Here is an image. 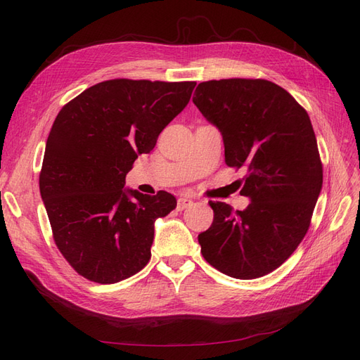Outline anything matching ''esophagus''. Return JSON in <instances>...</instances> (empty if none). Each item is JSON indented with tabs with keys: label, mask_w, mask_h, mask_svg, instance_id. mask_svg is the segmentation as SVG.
Instances as JSON below:
<instances>
[{
	"label": "esophagus",
	"mask_w": 360,
	"mask_h": 360,
	"mask_svg": "<svg viewBox=\"0 0 360 360\" xmlns=\"http://www.w3.org/2000/svg\"><path fill=\"white\" fill-rule=\"evenodd\" d=\"M193 202H192V200H189V198H179V201H177V209L179 210H184V209H188V207H191Z\"/></svg>",
	"instance_id": "34e87169"
}]
</instances>
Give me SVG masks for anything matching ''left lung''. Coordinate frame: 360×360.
I'll return each instance as SVG.
<instances>
[{
	"instance_id": "left-lung-1",
	"label": "left lung",
	"mask_w": 360,
	"mask_h": 360,
	"mask_svg": "<svg viewBox=\"0 0 360 360\" xmlns=\"http://www.w3.org/2000/svg\"><path fill=\"white\" fill-rule=\"evenodd\" d=\"M221 130L225 163L245 168L243 212L209 201L213 224L198 236L204 259L222 274L255 279L278 269L307 234L323 184L311 120L294 97L267 79L198 84L192 97Z\"/></svg>"
}]
</instances>
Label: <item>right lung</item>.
Listing matches in <instances>:
<instances>
[{
    "label": "right lung",
    "instance_id": "add662e5",
    "mask_svg": "<svg viewBox=\"0 0 360 360\" xmlns=\"http://www.w3.org/2000/svg\"><path fill=\"white\" fill-rule=\"evenodd\" d=\"M197 82L117 78L61 108L39 176L52 237L76 274L115 284L144 269L155 221L176 209L174 195L126 191L141 153L189 103Z\"/></svg>",
    "mask_w": 360,
    "mask_h": 360
}]
</instances>
